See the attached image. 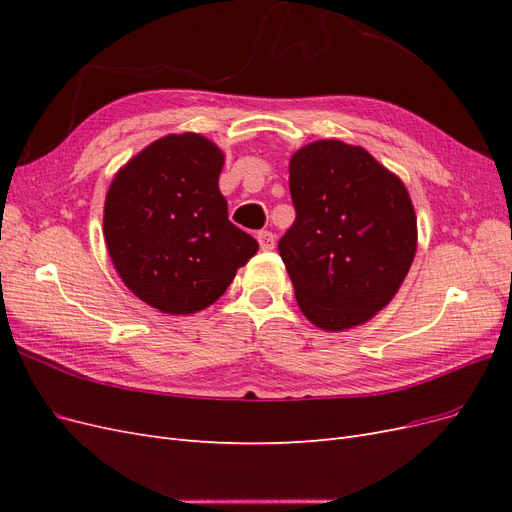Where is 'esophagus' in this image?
<instances>
[{
  "instance_id": "obj_1",
  "label": "esophagus",
  "mask_w": 512,
  "mask_h": 512,
  "mask_svg": "<svg viewBox=\"0 0 512 512\" xmlns=\"http://www.w3.org/2000/svg\"><path fill=\"white\" fill-rule=\"evenodd\" d=\"M256 239L260 243V250L269 252V250H273V247H275V235H273L271 230H260L258 235H256Z\"/></svg>"
}]
</instances>
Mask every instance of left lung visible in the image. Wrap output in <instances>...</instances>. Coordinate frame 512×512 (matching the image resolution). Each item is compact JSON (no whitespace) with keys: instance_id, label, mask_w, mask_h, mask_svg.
<instances>
[{"instance_id":"8db88e82","label":"left lung","mask_w":512,"mask_h":512,"mask_svg":"<svg viewBox=\"0 0 512 512\" xmlns=\"http://www.w3.org/2000/svg\"><path fill=\"white\" fill-rule=\"evenodd\" d=\"M297 218L277 243L305 318L344 331L391 303L416 254L404 181L369 151L316 141L290 158Z\"/></svg>"}]
</instances>
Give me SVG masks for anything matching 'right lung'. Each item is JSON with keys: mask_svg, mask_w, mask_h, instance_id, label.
<instances>
[{"mask_svg": "<svg viewBox=\"0 0 512 512\" xmlns=\"http://www.w3.org/2000/svg\"><path fill=\"white\" fill-rule=\"evenodd\" d=\"M222 149L183 132L158 138L119 168L104 200V241L138 299L164 314L218 301L258 243L228 220Z\"/></svg>", "mask_w": 512, "mask_h": 512, "instance_id": "right-lung-1", "label": "right lung"}]
</instances>
